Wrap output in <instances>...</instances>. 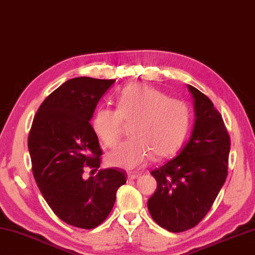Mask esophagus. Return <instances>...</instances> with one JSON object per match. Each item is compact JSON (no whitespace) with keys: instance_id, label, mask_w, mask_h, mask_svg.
I'll return each instance as SVG.
<instances>
[{"instance_id":"esophagus-1","label":"esophagus","mask_w":255,"mask_h":255,"mask_svg":"<svg viewBox=\"0 0 255 255\" xmlns=\"http://www.w3.org/2000/svg\"><path fill=\"white\" fill-rule=\"evenodd\" d=\"M127 176H128V179H135V178H137L138 176H139V174H137V173H128L127 174Z\"/></svg>"}]
</instances>
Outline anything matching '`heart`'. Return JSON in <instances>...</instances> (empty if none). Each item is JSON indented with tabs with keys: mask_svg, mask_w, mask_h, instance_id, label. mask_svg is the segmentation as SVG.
<instances>
[{
	"mask_svg": "<svg viewBox=\"0 0 255 255\" xmlns=\"http://www.w3.org/2000/svg\"><path fill=\"white\" fill-rule=\"evenodd\" d=\"M117 109L99 108L92 118V129L108 148H115L124 135L125 124H131L130 140L108 157L109 163L135 168L149 158L173 155L184 141L191 120L187 104L169 98L145 83L126 86L116 97Z\"/></svg>",
	"mask_w": 255,
	"mask_h": 255,
	"instance_id": "obj_1",
	"label": "heart"
}]
</instances>
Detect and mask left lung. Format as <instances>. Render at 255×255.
Here are the masks:
<instances>
[{"label":"left lung","mask_w":255,"mask_h":255,"mask_svg":"<svg viewBox=\"0 0 255 255\" xmlns=\"http://www.w3.org/2000/svg\"><path fill=\"white\" fill-rule=\"evenodd\" d=\"M195 124L177 157L151 170L157 182L148 211L169 232L191 230L204 219L228 177L231 139L221 114L203 92L188 86Z\"/></svg>","instance_id":"1"}]
</instances>
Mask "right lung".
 <instances>
[{
  "label": "right lung",
  "mask_w": 255,
  "mask_h": 255,
  "mask_svg": "<svg viewBox=\"0 0 255 255\" xmlns=\"http://www.w3.org/2000/svg\"><path fill=\"white\" fill-rule=\"evenodd\" d=\"M114 82L89 77L66 81L41 104L27 138L32 172L45 202L60 220L79 229L103 223L127 182L122 168L99 169L103 151L89 123ZM86 170L99 173L86 180Z\"/></svg>",
  "instance_id": "obj_1"
}]
</instances>
